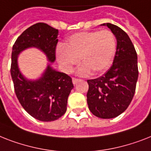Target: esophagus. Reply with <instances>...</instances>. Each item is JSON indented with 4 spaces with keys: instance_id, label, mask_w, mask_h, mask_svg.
<instances>
[{
    "instance_id": "34e87169",
    "label": "esophagus",
    "mask_w": 151,
    "mask_h": 151,
    "mask_svg": "<svg viewBox=\"0 0 151 151\" xmlns=\"http://www.w3.org/2000/svg\"><path fill=\"white\" fill-rule=\"evenodd\" d=\"M81 80L80 79H78V78H73V79H72V81H73V84H76L78 82H79Z\"/></svg>"
}]
</instances>
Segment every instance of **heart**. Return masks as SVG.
<instances>
[{
  "instance_id": "heart-1",
  "label": "heart",
  "mask_w": 151,
  "mask_h": 151,
  "mask_svg": "<svg viewBox=\"0 0 151 151\" xmlns=\"http://www.w3.org/2000/svg\"><path fill=\"white\" fill-rule=\"evenodd\" d=\"M116 40L109 30L81 32L70 36L64 46H59L56 58L65 71L83 63L78 69L80 75L102 73L109 66L116 52Z\"/></svg>"
}]
</instances>
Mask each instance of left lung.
Returning <instances> with one entry per match:
<instances>
[{
  "mask_svg": "<svg viewBox=\"0 0 151 151\" xmlns=\"http://www.w3.org/2000/svg\"><path fill=\"white\" fill-rule=\"evenodd\" d=\"M117 40L112 65L102 76L88 80L87 102L93 115L101 119L119 116L130 104L138 79L137 54L129 35L122 29L106 23Z\"/></svg>",
  "mask_w": 151,
  "mask_h": 151,
  "instance_id": "left-lung-1",
  "label": "left lung"
}]
</instances>
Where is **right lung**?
I'll list each match as a JSON object with an SVG mask.
<instances>
[{
	"label": "right lung",
	"mask_w": 151,
	"mask_h": 151,
	"mask_svg": "<svg viewBox=\"0 0 151 151\" xmlns=\"http://www.w3.org/2000/svg\"><path fill=\"white\" fill-rule=\"evenodd\" d=\"M58 29L46 23H36L23 32L12 47L11 75L16 96L24 109L33 118L43 122L58 119L67 111V99L73 84L67 74L56 71L48 65L36 81L24 78L18 67V56L29 47L41 50L50 62L56 60Z\"/></svg>",
	"instance_id": "1"
}]
</instances>
